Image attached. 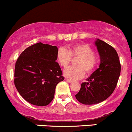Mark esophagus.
I'll return each instance as SVG.
<instances>
[{"label": "esophagus", "mask_w": 132, "mask_h": 132, "mask_svg": "<svg viewBox=\"0 0 132 132\" xmlns=\"http://www.w3.org/2000/svg\"><path fill=\"white\" fill-rule=\"evenodd\" d=\"M66 81L67 82H68V83H71V82H73V81L72 80H69V79H68V78H66Z\"/></svg>", "instance_id": "34e87169"}]
</instances>
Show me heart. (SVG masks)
I'll list each match as a JSON object with an SVG mask.
<instances>
[{
    "label": "heart",
    "instance_id": "1",
    "mask_svg": "<svg viewBox=\"0 0 132 132\" xmlns=\"http://www.w3.org/2000/svg\"><path fill=\"white\" fill-rule=\"evenodd\" d=\"M79 57L76 62L78 66H69L64 70V75L69 80H75L83 78L85 71L91 73L94 70L98 62V56L93 53V48L86 43H77L72 45L68 50L59 47L57 51L56 57L61 66L67 67L71 58Z\"/></svg>",
    "mask_w": 132,
    "mask_h": 132
}]
</instances>
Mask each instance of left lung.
I'll use <instances>...</instances> for the list:
<instances>
[{
  "label": "left lung",
  "mask_w": 132,
  "mask_h": 132,
  "mask_svg": "<svg viewBox=\"0 0 132 132\" xmlns=\"http://www.w3.org/2000/svg\"><path fill=\"white\" fill-rule=\"evenodd\" d=\"M100 57L99 68L81 84L75 95L77 100L85 105H94L107 99L114 92L121 73V64L115 49L103 41L94 42Z\"/></svg>",
  "instance_id": "8db88e82"
}]
</instances>
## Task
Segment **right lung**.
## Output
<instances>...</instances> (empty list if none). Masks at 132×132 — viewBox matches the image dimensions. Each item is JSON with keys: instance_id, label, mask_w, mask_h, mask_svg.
<instances>
[{"instance_id": "1", "label": "right lung", "mask_w": 132, "mask_h": 132, "mask_svg": "<svg viewBox=\"0 0 132 132\" xmlns=\"http://www.w3.org/2000/svg\"><path fill=\"white\" fill-rule=\"evenodd\" d=\"M57 50L56 46L38 43L27 48L17 59L14 85L29 103L46 106L54 99L56 86L64 80L55 61Z\"/></svg>"}]
</instances>
